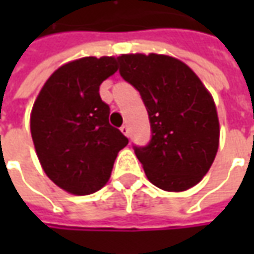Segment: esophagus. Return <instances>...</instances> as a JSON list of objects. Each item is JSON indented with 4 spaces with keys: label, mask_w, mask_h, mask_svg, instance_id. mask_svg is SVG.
Here are the masks:
<instances>
[{
    "label": "esophagus",
    "mask_w": 254,
    "mask_h": 254,
    "mask_svg": "<svg viewBox=\"0 0 254 254\" xmlns=\"http://www.w3.org/2000/svg\"><path fill=\"white\" fill-rule=\"evenodd\" d=\"M120 130H122V132L126 137H130V128H128V126H123Z\"/></svg>",
    "instance_id": "esophagus-1"
}]
</instances>
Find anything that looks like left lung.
I'll use <instances>...</instances> for the list:
<instances>
[{
	"label": "left lung",
	"instance_id": "obj_1",
	"mask_svg": "<svg viewBox=\"0 0 254 254\" xmlns=\"http://www.w3.org/2000/svg\"><path fill=\"white\" fill-rule=\"evenodd\" d=\"M119 61L120 74L140 92L151 123L150 144L134 148L148 181L168 192L195 187L219 148V119L212 94L177 58L126 54Z\"/></svg>",
	"mask_w": 254,
	"mask_h": 254
}]
</instances>
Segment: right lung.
I'll use <instances>...</instances> for the list:
<instances>
[{"label": "right lung", "mask_w": 254, "mask_h": 254, "mask_svg": "<svg viewBox=\"0 0 254 254\" xmlns=\"http://www.w3.org/2000/svg\"><path fill=\"white\" fill-rule=\"evenodd\" d=\"M117 58L86 56L58 67L36 96L31 135L49 180L72 195H90L109 182L128 140L109 123L100 84L117 72Z\"/></svg>", "instance_id": "obj_1"}]
</instances>
